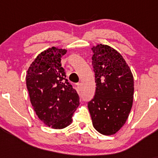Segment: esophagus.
<instances>
[{
	"label": "esophagus",
	"instance_id": "esophagus-1",
	"mask_svg": "<svg viewBox=\"0 0 158 158\" xmlns=\"http://www.w3.org/2000/svg\"><path fill=\"white\" fill-rule=\"evenodd\" d=\"M77 87H78V88H79V90H81V82L77 83Z\"/></svg>",
	"mask_w": 158,
	"mask_h": 158
}]
</instances>
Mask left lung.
Returning <instances> with one entry per match:
<instances>
[{
	"mask_svg": "<svg viewBox=\"0 0 158 158\" xmlns=\"http://www.w3.org/2000/svg\"><path fill=\"white\" fill-rule=\"evenodd\" d=\"M96 91L88 103L92 123L104 135L117 133L126 123L131 111L134 78L121 54L105 44L92 48Z\"/></svg>",
	"mask_w": 158,
	"mask_h": 158,
	"instance_id": "left-lung-1",
	"label": "left lung"
}]
</instances>
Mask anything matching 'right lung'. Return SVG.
<instances>
[{
    "label": "right lung",
    "mask_w": 158,
    "mask_h": 158,
    "mask_svg": "<svg viewBox=\"0 0 158 158\" xmlns=\"http://www.w3.org/2000/svg\"><path fill=\"white\" fill-rule=\"evenodd\" d=\"M66 50L52 47L39 54L27 70V88L38 117L46 126L61 129L72 123L79 106L77 90L66 79L61 58Z\"/></svg>",
    "instance_id": "right-lung-1"
}]
</instances>
